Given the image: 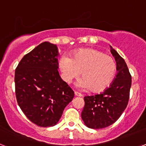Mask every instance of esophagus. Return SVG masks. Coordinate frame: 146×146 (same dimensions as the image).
Listing matches in <instances>:
<instances>
[{"label":"esophagus","instance_id":"obj_1","mask_svg":"<svg viewBox=\"0 0 146 146\" xmlns=\"http://www.w3.org/2000/svg\"><path fill=\"white\" fill-rule=\"evenodd\" d=\"M74 95H75L76 96H80V97L82 96V95L80 94V93H78V92H77V91H75V92H74Z\"/></svg>","mask_w":146,"mask_h":146}]
</instances>
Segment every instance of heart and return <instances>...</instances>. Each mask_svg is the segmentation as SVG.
<instances>
[{
    "label": "heart",
    "mask_w": 146,
    "mask_h": 146,
    "mask_svg": "<svg viewBox=\"0 0 146 146\" xmlns=\"http://www.w3.org/2000/svg\"><path fill=\"white\" fill-rule=\"evenodd\" d=\"M62 77L67 83L82 75L78 86L90 89L92 92H102L110 86L117 72L114 59L96 49H82L72 58L62 56L59 60Z\"/></svg>",
    "instance_id": "1"
}]
</instances>
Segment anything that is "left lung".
<instances>
[{
	"instance_id": "8db88e82",
	"label": "left lung",
	"mask_w": 146,
	"mask_h": 146,
	"mask_svg": "<svg viewBox=\"0 0 146 146\" xmlns=\"http://www.w3.org/2000/svg\"><path fill=\"white\" fill-rule=\"evenodd\" d=\"M117 65L115 78L104 92L84 97L81 117L88 128L103 129L114 123L126 109L129 99L131 76L126 62L110 46Z\"/></svg>"
}]
</instances>
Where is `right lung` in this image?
<instances>
[{
  "label": "right lung",
  "mask_w": 146,
  "mask_h": 146,
  "mask_svg": "<svg viewBox=\"0 0 146 146\" xmlns=\"http://www.w3.org/2000/svg\"><path fill=\"white\" fill-rule=\"evenodd\" d=\"M57 46L42 42L15 69L17 101L30 121L42 127L57 124L74 93L58 73Z\"/></svg>",
  "instance_id": "add662e5"
}]
</instances>
